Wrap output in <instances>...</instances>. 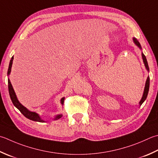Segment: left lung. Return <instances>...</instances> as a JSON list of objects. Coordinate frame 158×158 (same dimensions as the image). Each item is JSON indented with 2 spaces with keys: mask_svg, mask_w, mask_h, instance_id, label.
Listing matches in <instances>:
<instances>
[{
  "mask_svg": "<svg viewBox=\"0 0 158 158\" xmlns=\"http://www.w3.org/2000/svg\"><path fill=\"white\" fill-rule=\"evenodd\" d=\"M134 42L135 44H136L139 48H141V46H140V43H139V42L138 41V40L135 39V38H134ZM142 56H143V61L144 63V65H145V67H146L147 70L149 71V66H148V63H147V58L146 57H145V55L142 53ZM149 81H150V79H149V77H147V81H146V84H145V88H144V93H143V98H142L141 101H140V105L141 106L142 104L143 103V102L145 101V99L147 98V97L148 95V92H149Z\"/></svg>",
  "mask_w": 158,
  "mask_h": 158,
  "instance_id": "left-lung-1",
  "label": "left lung"
}]
</instances>
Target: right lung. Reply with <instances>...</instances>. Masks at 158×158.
<instances>
[{
  "label": "right lung",
  "instance_id": "1",
  "mask_svg": "<svg viewBox=\"0 0 158 158\" xmlns=\"http://www.w3.org/2000/svg\"><path fill=\"white\" fill-rule=\"evenodd\" d=\"M13 60H14V57H12L10 62H9V69H8V71H7V74L8 75H9V73L11 72V66H12V63H13ZM8 89H9V96H10L11 100L12 101V103L14 105V106L15 107H17L18 110H20V112L23 114V115L26 117V118H29L31 120H33V121H37V122H44V120H42L40 117L39 116V115L38 114H36L35 112H30V111L28 110L26 107H24L23 105L20 103V102L18 101V100L17 99L16 95L15 94V92L13 89V87L11 84V82L9 81V79H8ZM64 98H62L61 99V103L64 104ZM62 116L61 114H60V115L57 116L55 117V120L56 119H59Z\"/></svg>",
  "mask_w": 158,
  "mask_h": 158
}]
</instances>
